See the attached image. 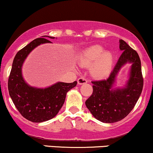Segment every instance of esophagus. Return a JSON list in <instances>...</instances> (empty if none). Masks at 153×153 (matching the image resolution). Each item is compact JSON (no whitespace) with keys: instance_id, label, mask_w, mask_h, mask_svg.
<instances>
[{"instance_id":"34e87169","label":"esophagus","mask_w":153,"mask_h":153,"mask_svg":"<svg viewBox=\"0 0 153 153\" xmlns=\"http://www.w3.org/2000/svg\"><path fill=\"white\" fill-rule=\"evenodd\" d=\"M87 82H88V79L85 78H83V77H81V78H79L78 79V85H82L85 83H87Z\"/></svg>"}]
</instances>
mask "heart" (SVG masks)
Returning <instances> with one entry per match:
<instances>
[{
  "label": "heart",
  "instance_id": "obj_1",
  "mask_svg": "<svg viewBox=\"0 0 153 153\" xmlns=\"http://www.w3.org/2000/svg\"><path fill=\"white\" fill-rule=\"evenodd\" d=\"M82 66H91V73L97 78H104L111 72L113 64V56L110 52L104 51L98 45H92L82 51L79 59Z\"/></svg>",
  "mask_w": 153,
  "mask_h": 153
}]
</instances>
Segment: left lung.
Masks as SVG:
<instances>
[{
    "label": "left lung",
    "instance_id": "1",
    "mask_svg": "<svg viewBox=\"0 0 153 153\" xmlns=\"http://www.w3.org/2000/svg\"><path fill=\"white\" fill-rule=\"evenodd\" d=\"M120 49L123 53L109 78L92 81L93 94L85 101L92 115L102 123H113L125 118L133 109L143 91V78L138 54L123 40H120ZM128 62L132 65L126 86L113 88L118 72Z\"/></svg>",
    "mask_w": 153,
    "mask_h": 153
}]
</instances>
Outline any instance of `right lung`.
Masks as SVG:
<instances>
[{
    "mask_svg": "<svg viewBox=\"0 0 153 153\" xmlns=\"http://www.w3.org/2000/svg\"><path fill=\"white\" fill-rule=\"evenodd\" d=\"M42 37L33 40L17 53L8 82L9 95L15 106L22 116L33 123H42L56 116L63 105L68 92L77 85V81L71 83L58 82L46 88H37L25 82L22 75V66L25 58L40 44L51 43L46 38H55Z\"/></svg>",
    "mask_w": 153,
    "mask_h": 153,
    "instance_id": "right-lung-1",
    "label": "right lung"
}]
</instances>
